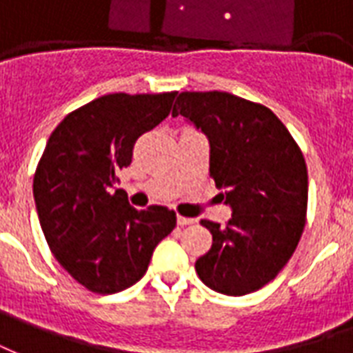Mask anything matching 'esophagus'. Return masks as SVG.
I'll return each mask as SVG.
<instances>
[{
	"instance_id": "34e87169",
	"label": "esophagus",
	"mask_w": 353,
	"mask_h": 353,
	"mask_svg": "<svg viewBox=\"0 0 353 353\" xmlns=\"http://www.w3.org/2000/svg\"><path fill=\"white\" fill-rule=\"evenodd\" d=\"M176 221H179L180 227H186V225L195 223V219H192V217H186V216H179L176 217Z\"/></svg>"
}]
</instances>
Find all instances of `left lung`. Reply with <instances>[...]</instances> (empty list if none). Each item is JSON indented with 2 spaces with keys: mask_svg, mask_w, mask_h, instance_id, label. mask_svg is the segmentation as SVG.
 <instances>
[{
  "mask_svg": "<svg viewBox=\"0 0 353 353\" xmlns=\"http://www.w3.org/2000/svg\"><path fill=\"white\" fill-rule=\"evenodd\" d=\"M186 117L210 141V176L225 190V227L201 219L212 248L195 270L206 287L245 296L285 268L307 221V165L272 110L230 92H180L173 117Z\"/></svg>",
  "mask_w": 353,
  "mask_h": 353,
  "instance_id": "left-lung-1",
  "label": "left lung"
}]
</instances>
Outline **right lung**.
<instances>
[{
  "mask_svg": "<svg viewBox=\"0 0 353 353\" xmlns=\"http://www.w3.org/2000/svg\"><path fill=\"white\" fill-rule=\"evenodd\" d=\"M174 97L105 94L68 113L48 139L33 179L39 221L57 262L91 292L136 285L176 227L173 210H136L117 190L136 141L169 115Z\"/></svg>",
  "mask_w": 353,
  "mask_h": 353,
  "instance_id": "1",
  "label": "right lung"
}]
</instances>
